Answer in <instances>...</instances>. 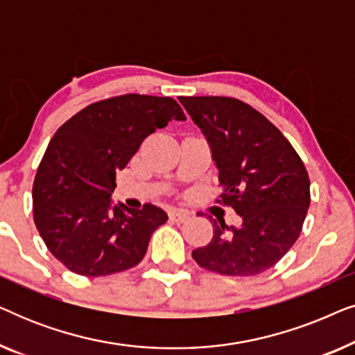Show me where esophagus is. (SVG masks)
<instances>
[{
    "instance_id": "esophagus-1",
    "label": "esophagus",
    "mask_w": 355,
    "mask_h": 355,
    "mask_svg": "<svg viewBox=\"0 0 355 355\" xmlns=\"http://www.w3.org/2000/svg\"><path fill=\"white\" fill-rule=\"evenodd\" d=\"M189 216H191V213L186 210H179V208H174V210L169 211V218H171L174 223H184L189 220Z\"/></svg>"
}]
</instances>
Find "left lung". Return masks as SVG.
Here are the masks:
<instances>
[{
	"mask_svg": "<svg viewBox=\"0 0 355 355\" xmlns=\"http://www.w3.org/2000/svg\"><path fill=\"white\" fill-rule=\"evenodd\" d=\"M211 147L223 193L239 227L211 221L210 244L192 252L202 268L226 276H255L275 266L299 239L310 205L304 162L283 132L244 101L231 96H179Z\"/></svg>",
	"mask_w": 355,
	"mask_h": 355,
	"instance_id": "1",
	"label": "left lung"
}]
</instances>
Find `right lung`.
<instances>
[{
    "mask_svg": "<svg viewBox=\"0 0 355 355\" xmlns=\"http://www.w3.org/2000/svg\"><path fill=\"white\" fill-rule=\"evenodd\" d=\"M186 114L171 96L128 94L95 101L56 130L33 181V221L48 250L72 273L108 276L139 265L162 208L116 205V171L140 144Z\"/></svg>",
    "mask_w": 355,
    "mask_h": 355,
    "instance_id": "obj_1",
    "label": "right lung"
}]
</instances>
